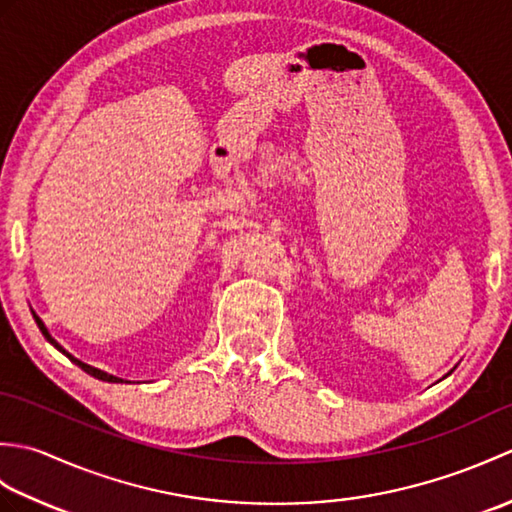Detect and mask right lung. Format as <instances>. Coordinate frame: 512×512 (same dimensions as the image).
I'll return each mask as SVG.
<instances>
[{
	"label": "right lung",
	"mask_w": 512,
	"mask_h": 512,
	"mask_svg": "<svg viewBox=\"0 0 512 512\" xmlns=\"http://www.w3.org/2000/svg\"><path fill=\"white\" fill-rule=\"evenodd\" d=\"M35 321H37V325H39V330L43 332V336H46V339L54 345V347H57V350L59 352H63L65 356H68L70 358V361L74 363V365H79L81 369H83V372H88L90 376H94V378H99V380H105V383H125V380L123 378H118V376H112V374H107V372H101V369H96V367H92V365H88V363H83V361H79V358H74L70 352H65L63 350V347L57 343V341H54L52 339V336H50V332L46 330V325H43V321L37 317V314H35Z\"/></svg>",
	"instance_id": "obj_1"
}]
</instances>
